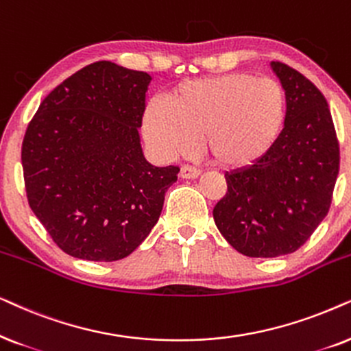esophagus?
I'll use <instances>...</instances> for the list:
<instances>
[{
	"mask_svg": "<svg viewBox=\"0 0 351 351\" xmlns=\"http://www.w3.org/2000/svg\"><path fill=\"white\" fill-rule=\"evenodd\" d=\"M200 175V170L199 168H195L193 165H183L180 170V176L184 180H193V178H197Z\"/></svg>",
	"mask_w": 351,
	"mask_h": 351,
	"instance_id": "34e87169",
	"label": "esophagus"
}]
</instances>
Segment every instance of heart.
Here are the masks:
<instances>
[{
	"instance_id": "obj_1",
	"label": "heart",
	"mask_w": 351,
	"mask_h": 351,
	"mask_svg": "<svg viewBox=\"0 0 351 351\" xmlns=\"http://www.w3.org/2000/svg\"><path fill=\"white\" fill-rule=\"evenodd\" d=\"M287 123L281 83L247 72L186 82L168 104L151 101L143 115L147 143L163 158L186 156L200 136L215 165L249 168L273 151Z\"/></svg>"
}]
</instances>
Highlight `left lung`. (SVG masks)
<instances>
[{
	"mask_svg": "<svg viewBox=\"0 0 351 351\" xmlns=\"http://www.w3.org/2000/svg\"><path fill=\"white\" fill-rule=\"evenodd\" d=\"M287 95V123L265 158L226 173L228 191L213 219L224 239L245 256L273 258L310 239L332 202L339 139L328 101L295 69L271 62Z\"/></svg>",
	"mask_w": 351,
	"mask_h": 351,
	"instance_id": "left-lung-1",
	"label": "left lung"
}]
</instances>
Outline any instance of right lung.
Here are the masks:
<instances>
[{
	"label": "right lung",
	"mask_w": 351,
	"mask_h": 351,
	"mask_svg": "<svg viewBox=\"0 0 351 351\" xmlns=\"http://www.w3.org/2000/svg\"><path fill=\"white\" fill-rule=\"evenodd\" d=\"M149 82V73L109 60L90 64L56 86L27 127V199L65 254L121 260L160 217L180 168L143 156L138 128Z\"/></svg>",
	"instance_id": "1"
}]
</instances>
